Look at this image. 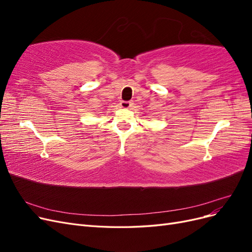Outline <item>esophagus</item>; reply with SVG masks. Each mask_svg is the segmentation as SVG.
<instances>
[{
	"mask_svg": "<svg viewBox=\"0 0 252 252\" xmlns=\"http://www.w3.org/2000/svg\"><path fill=\"white\" fill-rule=\"evenodd\" d=\"M132 105H133L132 102H126V101H122L120 103V106L122 108H129V107H131Z\"/></svg>",
	"mask_w": 252,
	"mask_h": 252,
	"instance_id": "1",
	"label": "esophagus"
}]
</instances>
